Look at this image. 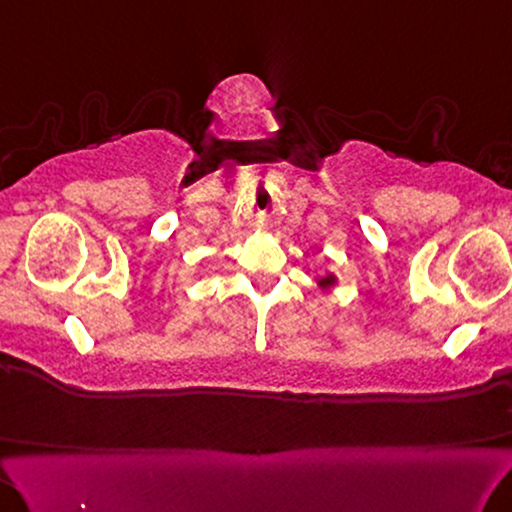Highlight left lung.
Masks as SVG:
<instances>
[{"label": "left lung", "mask_w": 512, "mask_h": 512, "mask_svg": "<svg viewBox=\"0 0 512 512\" xmlns=\"http://www.w3.org/2000/svg\"><path fill=\"white\" fill-rule=\"evenodd\" d=\"M335 282H337V278H335V275H332V273H328V275H326V278H321V280H319V287H321V289H330L332 285H335Z\"/></svg>", "instance_id": "obj_1"}]
</instances>
